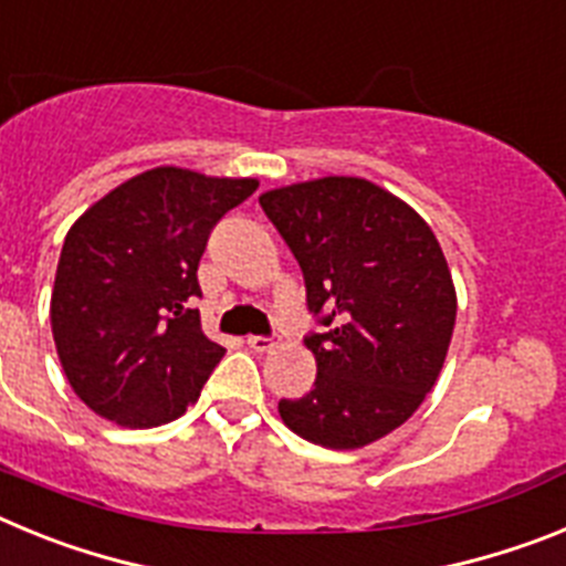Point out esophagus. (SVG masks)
<instances>
[{
    "label": "esophagus",
    "instance_id": "34e87169",
    "mask_svg": "<svg viewBox=\"0 0 566 566\" xmlns=\"http://www.w3.org/2000/svg\"><path fill=\"white\" fill-rule=\"evenodd\" d=\"M274 343H277L274 334H252V337H247V345L252 352H269V348H274Z\"/></svg>",
    "mask_w": 566,
    "mask_h": 566
}]
</instances>
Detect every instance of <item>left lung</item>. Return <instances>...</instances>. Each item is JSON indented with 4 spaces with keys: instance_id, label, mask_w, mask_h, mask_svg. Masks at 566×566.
I'll list each match as a JSON object with an SVG mask.
<instances>
[{
    "instance_id": "obj_1",
    "label": "left lung",
    "mask_w": 566,
    "mask_h": 566,
    "mask_svg": "<svg viewBox=\"0 0 566 566\" xmlns=\"http://www.w3.org/2000/svg\"><path fill=\"white\" fill-rule=\"evenodd\" d=\"M306 283L319 332L308 394L280 399L297 437L352 451L391 433L442 371L457 292L437 234L408 203L365 178H319L260 195Z\"/></svg>"
}]
</instances>
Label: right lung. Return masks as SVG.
Returning <instances> with one entry per match:
<instances>
[{
    "mask_svg": "<svg viewBox=\"0 0 566 566\" xmlns=\"http://www.w3.org/2000/svg\"><path fill=\"white\" fill-rule=\"evenodd\" d=\"M258 189L178 167L135 175L70 227L50 300L73 391L124 428L178 419L227 348L201 332L198 263L223 214Z\"/></svg>",
    "mask_w": 566,
    "mask_h": 566,
    "instance_id": "add662e5",
    "label": "right lung"
}]
</instances>
